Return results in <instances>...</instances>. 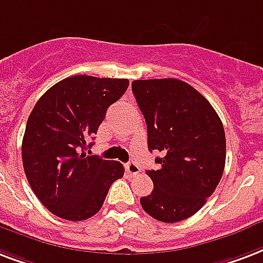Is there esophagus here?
<instances>
[{
  "label": "esophagus",
  "mask_w": 263,
  "mask_h": 263,
  "mask_svg": "<svg viewBox=\"0 0 263 263\" xmlns=\"http://www.w3.org/2000/svg\"><path fill=\"white\" fill-rule=\"evenodd\" d=\"M125 171H127L131 176H135L140 172V168H139V165H138V164L129 161V163L125 164Z\"/></svg>",
  "instance_id": "esophagus-1"
}]
</instances>
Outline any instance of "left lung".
<instances>
[{"mask_svg": "<svg viewBox=\"0 0 263 263\" xmlns=\"http://www.w3.org/2000/svg\"><path fill=\"white\" fill-rule=\"evenodd\" d=\"M147 125V146L157 150L158 170L146 174L153 192L140 205L154 219H187L215 192L226 160L225 129L211 103L176 78L132 81Z\"/></svg>", "mask_w": 263, "mask_h": 263, "instance_id": "8db88e82", "label": "left lung"}]
</instances>
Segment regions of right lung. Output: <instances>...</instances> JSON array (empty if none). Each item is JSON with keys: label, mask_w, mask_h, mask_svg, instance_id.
I'll return each instance as SVG.
<instances>
[{"label": "right lung", "mask_w": 263, "mask_h": 263, "mask_svg": "<svg viewBox=\"0 0 263 263\" xmlns=\"http://www.w3.org/2000/svg\"><path fill=\"white\" fill-rule=\"evenodd\" d=\"M128 85L127 78L74 76L49 88L31 110L22 142L23 168L53 215L74 222L91 218L111 183L123 178V164L88 156L85 149Z\"/></svg>", "instance_id": "1"}]
</instances>
